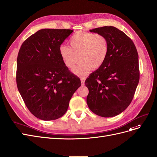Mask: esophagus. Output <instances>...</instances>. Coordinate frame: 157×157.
<instances>
[{"label":"esophagus","instance_id":"1","mask_svg":"<svg viewBox=\"0 0 157 157\" xmlns=\"http://www.w3.org/2000/svg\"><path fill=\"white\" fill-rule=\"evenodd\" d=\"M85 78L84 77H81L80 78V80H81V84H82V86L84 85L85 84Z\"/></svg>","mask_w":157,"mask_h":157}]
</instances>
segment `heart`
Wrapping results in <instances>:
<instances>
[{"mask_svg":"<svg viewBox=\"0 0 157 157\" xmlns=\"http://www.w3.org/2000/svg\"><path fill=\"white\" fill-rule=\"evenodd\" d=\"M69 42L70 47L62 45L59 52L63 63L69 69L75 67L78 58L80 60L73 70L76 75L83 76L91 68L98 69L104 63L109 51V42L104 36L78 31L70 37Z\"/></svg>","mask_w":157,"mask_h":157,"instance_id":"b5f03b06","label":"heart"}]
</instances>
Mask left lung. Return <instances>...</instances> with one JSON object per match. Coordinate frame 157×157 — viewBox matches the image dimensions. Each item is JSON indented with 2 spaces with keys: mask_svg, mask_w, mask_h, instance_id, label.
<instances>
[{
  "mask_svg": "<svg viewBox=\"0 0 157 157\" xmlns=\"http://www.w3.org/2000/svg\"><path fill=\"white\" fill-rule=\"evenodd\" d=\"M104 36L109 51L104 63L86 78L87 105L96 115L111 117L131 104L140 80L138 55L133 41L114 26L90 30Z\"/></svg>",
  "mask_w": 157,
  "mask_h": 157,
  "instance_id": "8db88e82",
  "label": "left lung"
}]
</instances>
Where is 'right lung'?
<instances>
[{
  "mask_svg": "<svg viewBox=\"0 0 157 157\" xmlns=\"http://www.w3.org/2000/svg\"><path fill=\"white\" fill-rule=\"evenodd\" d=\"M73 30H40L21 45L17 59L16 82L29 111L44 121L55 120L67 110L69 101L81 86L59 52Z\"/></svg>",
  "mask_w": 157,
  "mask_h": 157,
  "instance_id": "1",
  "label": "right lung"
}]
</instances>
